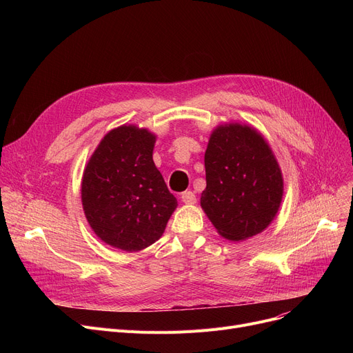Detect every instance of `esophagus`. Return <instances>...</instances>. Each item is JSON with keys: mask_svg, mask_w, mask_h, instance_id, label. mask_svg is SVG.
<instances>
[{"mask_svg": "<svg viewBox=\"0 0 353 353\" xmlns=\"http://www.w3.org/2000/svg\"><path fill=\"white\" fill-rule=\"evenodd\" d=\"M181 200H183V203H186V205H194L197 199H196V194L189 190V192L181 193Z\"/></svg>", "mask_w": 353, "mask_h": 353, "instance_id": "esophagus-1", "label": "esophagus"}]
</instances>
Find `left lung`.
<instances>
[{"label": "left lung", "mask_w": 353, "mask_h": 353, "mask_svg": "<svg viewBox=\"0 0 353 353\" xmlns=\"http://www.w3.org/2000/svg\"><path fill=\"white\" fill-rule=\"evenodd\" d=\"M206 189L200 205L217 232L243 240L265 230L279 210L283 179L270 147L256 130L217 127L205 154Z\"/></svg>", "instance_id": "8db88e82"}]
</instances>
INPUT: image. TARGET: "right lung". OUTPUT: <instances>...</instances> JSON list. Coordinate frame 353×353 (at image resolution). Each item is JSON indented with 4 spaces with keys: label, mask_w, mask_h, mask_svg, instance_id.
<instances>
[{
    "label": "right lung",
    "mask_w": 353,
    "mask_h": 353,
    "mask_svg": "<svg viewBox=\"0 0 353 353\" xmlns=\"http://www.w3.org/2000/svg\"><path fill=\"white\" fill-rule=\"evenodd\" d=\"M156 137L144 128L111 130L83 176V209L91 229L110 246L137 252L163 234L177 206L153 161Z\"/></svg>",
    "instance_id": "obj_1"
}]
</instances>
